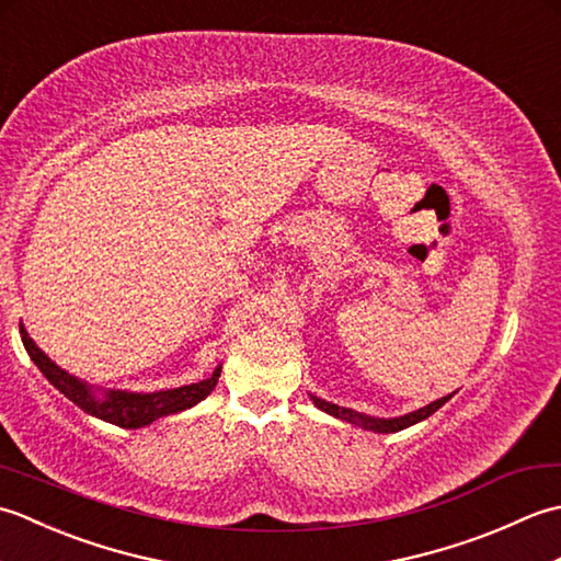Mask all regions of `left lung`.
Returning a JSON list of instances; mask_svg holds the SVG:
<instances>
[{
    "label": "left lung",
    "instance_id": "obj_1",
    "mask_svg": "<svg viewBox=\"0 0 561 561\" xmlns=\"http://www.w3.org/2000/svg\"><path fill=\"white\" fill-rule=\"evenodd\" d=\"M450 398H453V392H450V396H444V398H438L434 402L424 404V408H420V410L408 412V414H400V416H388V420H386V416H371V414L356 412V410H350V408H340V404H332V402H328L323 398L311 396V400H313V404H316L318 410H323L330 416H337V420H342V422H350V424L362 426V428H366V432H374V434H396V432H402V428H408V426H412L416 422H424L426 416H432L438 408H444V404Z\"/></svg>",
    "mask_w": 561,
    "mask_h": 561
}]
</instances>
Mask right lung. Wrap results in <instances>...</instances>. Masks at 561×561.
<instances>
[{
	"label": "right lung",
	"instance_id": "add662e5",
	"mask_svg": "<svg viewBox=\"0 0 561 561\" xmlns=\"http://www.w3.org/2000/svg\"><path fill=\"white\" fill-rule=\"evenodd\" d=\"M21 340L33 364L41 368V374L50 380V383L62 392L65 398H69L87 414L96 416V420H103L123 428L149 426L151 422L161 420V416L195 408L197 402H202L209 396L221 376V364H219L214 368V374L205 380H199V383H190V386L171 388V390L135 392V390H121V388H101V386H89L87 380H81L75 374L65 371L62 366H57L50 356H47L38 344L31 340L23 323H21Z\"/></svg>",
	"mask_w": 561,
	"mask_h": 561
}]
</instances>
